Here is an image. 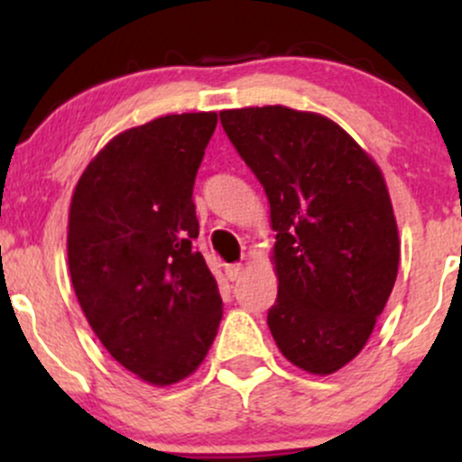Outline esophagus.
Instances as JSON below:
<instances>
[{
    "instance_id": "esophagus-1",
    "label": "esophagus",
    "mask_w": 462,
    "mask_h": 462,
    "mask_svg": "<svg viewBox=\"0 0 462 462\" xmlns=\"http://www.w3.org/2000/svg\"><path fill=\"white\" fill-rule=\"evenodd\" d=\"M241 273H243V264H238V263L226 264V278L230 280V282H236V280L241 278Z\"/></svg>"
}]
</instances>
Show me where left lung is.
<instances>
[{"label":"left lung","instance_id":"1","mask_svg":"<svg viewBox=\"0 0 462 462\" xmlns=\"http://www.w3.org/2000/svg\"><path fill=\"white\" fill-rule=\"evenodd\" d=\"M272 206L280 352L328 375L358 356L393 291L400 238L378 164L326 116L286 106L219 113Z\"/></svg>","mask_w":462,"mask_h":462}]
</instances>
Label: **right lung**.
Listing matches in <instances>:
<instances>
[{
  "label": "right lung",
  "instance_id": "obj_1",
  "mask_svg": "<svg viewBox=\"0 0 462 462\" xmlns=\"http://www.w3.org/2000/svg\"><path fill=\"white\" fill-rule=\"evenodd\" d=\"M215 128V113H187L121 132L73 190L67 254L79 306L110 356L156 386L199 367L224 315L193 247V184Z\"/></svg>",
  "mask_w": 462,
  "mask_h": 462
}]
</instances>
